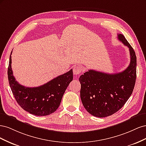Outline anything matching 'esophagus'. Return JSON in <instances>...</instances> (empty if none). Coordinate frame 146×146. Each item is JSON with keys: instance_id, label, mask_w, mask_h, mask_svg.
<instances>
[{"instance_id": "1", "label": "esophagus", "mask_w": 146, "mask_h": 146, "mask_svg": "<svg viewBox=\"0 0 146 146\" xmlns=\"http://www.w3.org/2000/svg\"><path fill=\"white\" fill-rule=\"evenodd\" d=\"M82 71H83V68L80 66H76L73 68L74 74L76 75V76H77V75L80 74Z\"/></svg>"}]
</instances>
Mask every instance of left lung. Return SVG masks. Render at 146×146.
Wrapping results in <instances>:
<instances>
[{"label": "left lung", "instance_id": "obj_1", "mask_svg": "<svg viewBox=\"0 0 146 146\" xmlns=\"http://www.w3.org/2000/svg\"><path fill=\"white\" fill-rule=\"evenodd\" d=\"M118 39L129 48L130 63L121 72L107 74L89 70L79 78L83 105L92 116L105 117L120 110L133 91L136 78V56L133 48L122 34Z\"/></svg>", "mask_w": 146, "mask_h": 146}]
</instances>
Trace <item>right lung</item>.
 I'll return each mask as SVG.
<instances>
[{
    "label": "right lung",
    "mask_w": 146,
    "mask_h": 146,
    "mask_svg": "<svg viewBox=\"0 0 146 146\" xmlns=\"http://www.w3.org/2000/svg\"><path fill=\"white\" fill-rule=\"evenodd\" d=\"M11 55L8 68V78L17 104L26 111L35 116H47L54 113L59 107L66 88L73 80L72 69L43 85L25 87L16 81L13 76Z\"/></svg>",
    "instance_id": "right-lung-1"
}]
</instances>
